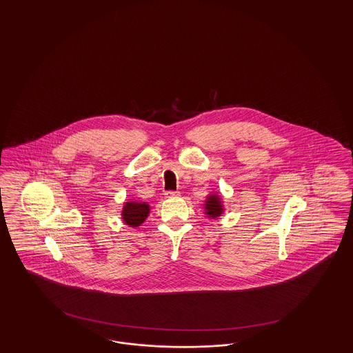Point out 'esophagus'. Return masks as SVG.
I'll return each instance as SVG.
<instances>
[{
  "label": "esophagus",
  "mask_w": 353,
  "mask_h": 353,
  "mask_svg": "<svg viewBox=\"0 0 353 353\" xmlns=\"http://www.w3.org/2000/svg\"><path fill=\"white\" fill-rule=\"evenodd\" d=\"M165 196H167L168 199H172V197H179V196H180V192H176V190H168V192H165Z\"/></svg>",
  "instance_id": "obj_1"
}]
</instances>
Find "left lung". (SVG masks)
I'll return each instance as SVG.
<instances>
[{
  "instance_id": "8db88e82",
  "label": "left lung",
  "mask_w": 353,
  "mask_h": 353,
  "mask_svg": "<svg viewBox=\"0 0 353 353\" xmlns=\"http://www.w3.org/2000/svg\"><path fill=\"white\" fill-rule=\"evenodd\" d=\"M205 209H206V214L210 217H219V214L222 213V205H221V200L217 196H209L208 201L205 203Z\"/></svg>"
}]
</instances>
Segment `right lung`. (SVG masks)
Masks as SVG:
<instances>
[{
    "label": "right lung",
    "instance_id": "add662e5",
    "mask_svg": "<svg viewBox=\"0 0 353 353\" xmlns=\"http://www.w3.org/2000/svg\"><path fill=\"white\" fill-rule=\"evenodd\" d=\"M150 213V206L145 202H125L123 209V219L130 226H139L144 222Z\"/></svg>",
    "mask_w": 353,
    "mask_h": 353
}]
</instances>
